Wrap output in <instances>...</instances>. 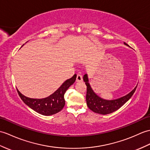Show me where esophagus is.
<instances>
[{
    "label": "esophagus",
    "instance_id": "obj_1",
    "mask_svg": "<svg viewBox=\"0 0 150 150\" xmlns=\"http://www.w3.org/2000/svg\"><path fill=\"white\" fill-rule=\"evenodd\" d=\"M76 82H81L82 81V76L81 75L78 74L76 75Z\"/></svg>",
    "mask_w": 150,
    "mask_h": 150
}]
</instances>
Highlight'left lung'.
Listing matches in <instances>:
<instances>
[{
  "mask_svg": "<svg viewBox=\"0 0 150 150\" xmlns=\"http://www.w3.org/2000/svg\"><path fill=\"white\" fill-rule=\"evenodd\" d=\"M124 43L128 46L126 43ZM83 79L87 86L86 102L89 109L93 111L94 112L103 115L112 113L119 109L121 107H122L134 95L137 86L135 87L128 95L121 97L120 98L113 100H106L101 98L100 97L94 93L88 82L89 81L87 74L83 75Z\"/></svg>",
  "mask_w": 150,
  "mask_h": 150,
  "instance_id": "1",
  "label": "left lung"
}]
</instances>
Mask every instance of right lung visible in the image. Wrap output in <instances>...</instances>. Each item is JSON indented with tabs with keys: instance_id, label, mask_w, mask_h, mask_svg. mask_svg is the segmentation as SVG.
<instances>
[{
	"instance_id": "right-lung-1",
	"label": "right lung",
	"mask_w": 150,
	"mask_h": 150,
	"mask_svg": "<svg viewBox=\"0 0 150 150\" xmlns=\"http://www.w3.org/2000/svg\"><path fill=\"white\" fill-rule=\"evenodd\" d=\"M76 77V75L75 74L71 78L67 80L52 95L42 99L30 98L22 95L18 89L17 91L20 98L31 109L44 116H50L63 109L65 105L64 94L69 87L75 82Z\"/></svg>"
}]
</instances>
